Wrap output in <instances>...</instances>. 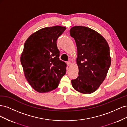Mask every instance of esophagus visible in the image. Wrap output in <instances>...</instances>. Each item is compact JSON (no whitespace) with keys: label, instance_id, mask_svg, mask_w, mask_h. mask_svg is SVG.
Segmentation results:
<instances>
[{"label":"esophagus","instance_id":"obj_1","mask_svg":"<svg viewBox=\"0 0 127 127\" xmlns=\"http://www.w3.org/2000/svg\"><path fill=\"white\" fill-rule=\"evenodd\" d=\"M67 65L68 66H71V63L70 62V61H68V62L67 63Z\"/></svg>","mask_w":127,"mask_h":127}]
</instances>
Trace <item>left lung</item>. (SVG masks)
<instances>
[{"label":"left lung","mask_w":127,"mask_h":127,"mask_svg":"<svg viewBox=\"0 0 127 127\" xmlns=\"http://www.w3.org/2000/svg\"><path fill=\"white\" fill-rule=\"evenodd\" d=\"M70 34L76 42L79 69L77 78L71 80L72 86L80 93H92L105 79L111 65L109 44L100 34L87 27H72Z\"/></svg>","instance_id":"8db88e82"}]
</instances>
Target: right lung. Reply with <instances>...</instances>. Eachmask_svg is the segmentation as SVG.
Wrapping results in <instances>:
<instances>
[{"instance_id":"add662e5","label":"right lung","mask_w":127,"mask_h":127,"mask_svg":"<svg viewBox=\"0 0 127 127\" xmlns=\"http://www.w3.org/2000/svg\"><path fill=\"white\" fill-rule=\"evenodd\" d=\"M66 27L41 29L31 35L24 43L21 56L26 79L41 93L55 90L66 74V64L59 59L57 40Z\"/></svg>"}]
</instances>
